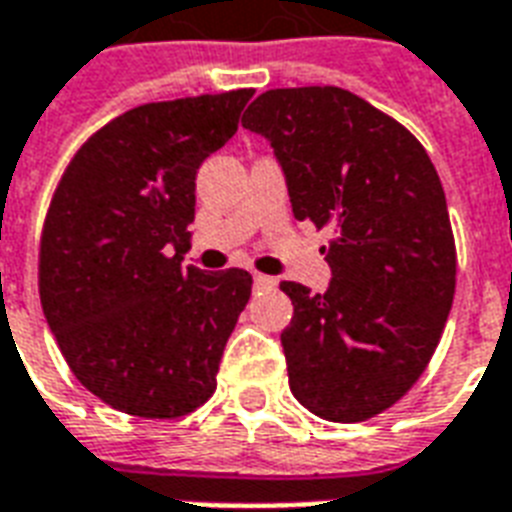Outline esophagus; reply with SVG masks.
Returning <instances> with one entry per match:
<instances>
[{"instance_id":"1","label":"esophagus","mask_w":512,"mask_h":512,"mask_svg":"<svg viewBox=\"0 0 512 512\" xmlns=\"http://www.w3.org/2000/svg\"><path fill=\"white\" fill-rule=\"evenodd\" d=\"M255 287L257 289H273L276 287V279H273V276H265V273H255Z\"/></svg>"}]
</instances>
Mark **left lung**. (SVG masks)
<instances>
[{
	"instance_id": "8db88e82",
	"label": "left lung",
	"mask_w": 512,
	"mask_h": 512,
	"mask_svg": "<svg viewBox=\"0 0 512 512\" xmlns=\"http://www.w3.org/2000/svg\"><path fill=\"white\" fill-rule=\"evenodd\" d=\"M271 140L297 220L329 228L324 295L281 281L289 388L321 420L364 422L425 372L452 311L457 249L438 172L393 116L342 87L268 90L241 119Z\"/></svg>"
}]
</instances>
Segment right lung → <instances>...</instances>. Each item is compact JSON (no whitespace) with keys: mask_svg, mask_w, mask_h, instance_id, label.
I'll use <instances>...</instances> for the list:
<instances>
[{"mask_svg":"<svg viewBox=\"0 0 512 512\" xmlns=\"http://www.w3.org/2000/svg\"><path fill=\"white\" fill-rule=\"evenodd\" d=\"M255 90L146 103L100 127L52 193L39 297L84 388L124 414L199 409L252 295L241 268H183L196 170L239 127Z\"/></svg>","mask_w":512,"mask_h":512,"instance_id":"1","label":"right lung"}]
</instances>
